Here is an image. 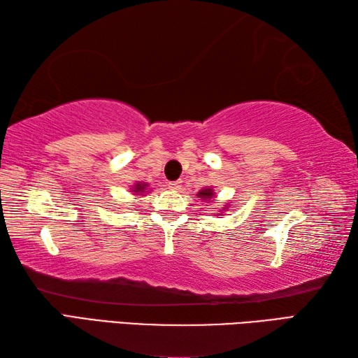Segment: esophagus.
Returning a JSON list of instances; mask_svg holds the SVG:
<instances>
[{
    "label": "esophagus",
    "instance_id": "34e87169",
    "mask_svg": "<svg viewBox=\"0 0 358 358\" xmlns=\"http://www.w3.org/2000/svg\"><path fill=\"white\" fill-rule=\"evenodd\" d=\"M169 189H171V191H175V192L180 191V189H181V181H171Z\"/></svg>",
    "mask_w": 358,
    "mask_h": 358
}]
</instances>
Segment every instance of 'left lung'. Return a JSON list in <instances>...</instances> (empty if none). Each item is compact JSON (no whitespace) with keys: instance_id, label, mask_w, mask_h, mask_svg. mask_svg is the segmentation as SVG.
<instances>
[{"instance_id":"1","label":"left lung","mask_w":358,"mask_h":358,"mask_svg":"<svg viewBox=\"0 0 358 358\" xmlns=\"http://www.w3.org/2000/svg\"><path fill=\"white\" fill-rule=\"evenodd\" d=\"M195 196H196V199H199V200H201L203 203H214V200L217 199L215 191H214V187H212V186H206V187L200 189V191L196 192ZM229 206H231V204L226 203L224 206H223V209L220 210V214H217V215H224L226 209H229Z\"/></svg>"}]
</instances>
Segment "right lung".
I'll list each match as a JSON object with an SVG mask.
<instances>
[{"instance_id": "obj_1", "label": "right lung", "mask_w": 358, "mask_h": 358, "mask_svg": "<svg viewBox=\"0 0 358 358\" xmlns=\"http://www.w3.org/2000/svg\"><path fill=\"white\" fill-rule=\"evenodd\" d=\"M134 195H136L140 199V196H146V194L150 192V187H149V183H146V181H136V183H134L131 186V189H129Z\"/></svg>"}]
</instances>
